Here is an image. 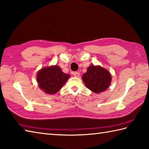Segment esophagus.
I'll list each match as a JSON object with an SVG mask.
<instances>
[{
	"label": "esophagus",
	"instance_id": "34e87169",
	"mask_svg": "<svg viewBox=\"0 0 149 149\" xmlns=\"http://www.w3.org/2000/svg\"><path fill=\"white\" fill-rule=\"evenodd\" d=\"M74 75L75 77H79L80 76V73H79V72H74Z\"/></svg>",
	"mask_w": 149,
	"mask_h": 149
}]
</instances>
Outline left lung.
<instances>
[{"label":"left lung","mask_w":149,"mask_h":149,"mask_svg":"<svg viewBox=\"0 0 149 149\" xmlns=\"http://www.w3.org/2000/svg\"><path fill=\"white\" fill-rule=\"evenodd\" d=\"M82 79L86 86L96 94L106 90L111 83L112 77L107 69L100 66L90 65Z\"/></svg>","instance_id":"8db88e82"}]
</instances>
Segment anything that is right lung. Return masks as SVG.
<instances>
[{
  "mask_svg": "<svg viewBox=\"0 0 149 149\" xmlns=\"http://www.w3.org/2000/svg\"><path fill=\"white\" fill-rule=\"evenodd\" d=\"M70 75L61 70L59 66L45 67L38 72L37 81L40 88L48 94L57 93L68 79Z\"/></svg>",
  "mask_w": 149,
  "mask_h": 149,
  "instance_id": "right-lung-1",
  "label": "right lung"
}]
</instances>
